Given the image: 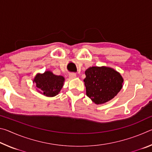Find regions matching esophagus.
Returning <instances> with one entry per match:
<instances>
[{"label": "esophagus", "instance_id": "esophagus-1", "mask_svg": "<svg viewBox=\"0 0 152 152\" xmlns=\"http://www.w3.org/2000/svg\"><path fill=\"white\" fill-rule=\"evenodd\" d=\"M76 77V74L75 73H70L69 74V78L70 79H73Z\"/></svg>", "mask_w": 152, "mask_h": 152}]
</instances>
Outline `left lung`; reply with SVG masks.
Segmentation results:
<instances>
[{
    "label": "left lung",
    "mask_w": 152,
    "mask_h": 152,
    "mask_svg": "<svg viewBox=\"0 0 152 152\" xmlns=\"http://www.w3.org/2000/svg\"><path fill=\"white\" fill-rule=\"evenodd\" d=\"M85 75L86 95L96 104L110 101L123 87V77L109 67H90L85 71Z\"/></svg>",
    "instance_id": "left-lung-1"
}]
</instances>
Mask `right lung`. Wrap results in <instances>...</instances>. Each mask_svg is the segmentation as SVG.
Here are the masks:
<instances>
[{
	"label": "right lung",
	"mask_w": 152,
	"mask_h": 152,
	"mask_svg": "<svg viewBox=\"0 0 152 152\" xmlns=\"http://www.w3.org/2000/svg\"><path fill=\"white\" fill-rule=\"evenodd\" d=\"M64 79L62 76H57L51 71H45L43 74H37L33 79L39 92L44 96L53 97L58 94L62 88Z\"/></svg>",
	"instance_id": "add662e5"
}]
</instances>
